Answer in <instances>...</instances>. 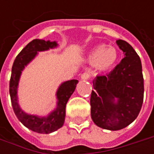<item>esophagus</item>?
I'll list each match as a JSON object with an SVG mask.
<instances>
[{
    "label": "esophagus",
    "instance_id": "1",
    "mask_svg": "<svg viewBox=\"0 0 154 154\" xmlns=\"http://www.w3.org/2000/svg\"><path fill=\"white\" fill-rule=\"evenodd\" d=\"M81 80H89V78H90V74L89 73H84V74H82V75H81Z\"/></svg>",
    "mask_w": 154,
    "mask_h": 154
}]
</instances>
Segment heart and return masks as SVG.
Masks as SVG:
<instances>
[{
    "instance_id": "b5f03b06",
    "label": "heart",
    "mask_w": 154,
    "mask_h": 154,
    "mask_svg": "<svg viewBox=\"0 0 154 154\" xmlns=\"http://www.w3.org/2000/svg\"><path fill=\"white\" fill-rule=\"evenodd\" d=\"M118 60V52L114 47L105 48L103 45L93 48L87 55V61L94 64L99 70H107L113 67Z\"/></svg>"
}]
</instances>
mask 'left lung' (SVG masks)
Instances as JSON below:
<instances>
[{"mask_svg": "<svg viewBox=\"0 0 154 154\" xmlns=\"http://www.w3.org/2000/svg\"><path fill=\"white\" fill-rule=\"evenodd\" d=\"M116 45L125 57L109 74L93 80L91 94V116L103 129L119 130L128 126L138 116L143 103L144 80L139 56L123 40Z\"/></svg>", "mask_w": 154, "mask_h": 154, "instance_id": "left-lung-1", "label": "left lung"}]
</instances>
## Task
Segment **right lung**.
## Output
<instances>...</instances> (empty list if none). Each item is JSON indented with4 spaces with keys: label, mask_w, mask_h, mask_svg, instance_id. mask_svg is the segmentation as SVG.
<instances>
[{
    "label": "right lung",
    "mask_w": 154,
    "mask_h": 154,
    "mask_svg": "<svg viewBox=\"0 0 154 154\" xmlns=\"http://www.w3.org/2000/svg\"><path fill=\"white\" fill-rule=\"evenodd\" d=\"M57 46L58 44L56 41L51 42L50 40L34 39L20 52L12 67L9 92L14 111L23 125L39 134L52 133L62 127L66 116V104L79 81L77 80H68L60 85L56 94L57 98L56 108L47 116L27 114L21 109L18 99V86L22 71L37 56L38 52L49 51Z\"/></svg>",
    "instance_id": "add662e5"
}]
</instances>
